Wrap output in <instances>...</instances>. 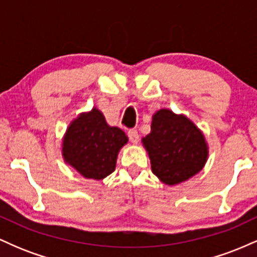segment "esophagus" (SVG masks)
Listing matches in <instances>:
<instances>
[{
    "mask_svg": "<svg viewBox=\"0 0 257 257\" xmlns=\"http://www.w3.org/2000/svg\"><path fill=\"white\" fill-rule=\"evenodd\" d=\"M128 138H129V140H131L133 144H138V141H139V133L137 131H134V129H132V131L128 132Z\"/></svg>",
    "mask_w": 257,
    "mask_h": 257,
    "instance_id": "esophagus-1",
    "label": "esophagus"
}]
</instances>
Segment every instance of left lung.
Here are the masks:
<instances>
[{"mask_svg":"<svg viewBox=\"0 0 257 257\" xmlns=\"http://www.w3.org/2000/svg\"><path fill=\"white\" fill-rule=\"evenodd\" d=\"M152 173L168 186L197 175L205 166L209 146L204 134L185 114L161 108L153 114L151 133L141 139Z\"/></svg>","mask_w":257,"mask_h":257,"instance_id":"obj_1","label":"left lung"}]
</instances>
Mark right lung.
Segmentation results:
<instances>
[{"instance_id": "1", "label": "right lung", "mask_w": 257, "mask_h": 257, "mask_svg": "<svg viewBox=\"0 0 257 257\" xmlns=\"http://www.w3.org/2000/svg\"><path fill=\"white\" fill-rule=\"evenodd\" d=\"M126 143L124 132L108 125L101 111L93 107L70 122L63 137L61 156L83 178L102 180L114 172L118 153Z\"/></svg>"}]
</instances>
